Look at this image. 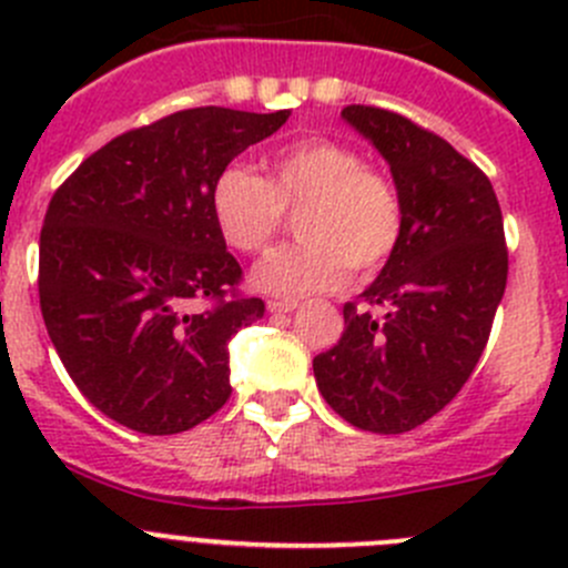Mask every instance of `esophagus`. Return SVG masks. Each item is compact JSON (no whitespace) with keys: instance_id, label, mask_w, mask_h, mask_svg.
Wrapping results in <instances>:
<instances>
[{"instance_id":"1","label":"esophagus","mask_w":568,"mask_h":568,"mask_svg":"<svg viewBox=\"0 0 568 568\" xmlns=\"http://www.w3.org/2000/svg\"><path fill=\"white\" fill-rule=\"evenodd\" d=\"M266 307H268V313L280 316V313H294L296 311V302H277V300H272Z\"/></svg>"}]
</instances>
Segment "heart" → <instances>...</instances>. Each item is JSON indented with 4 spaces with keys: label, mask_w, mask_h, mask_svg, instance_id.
I'll return each instance as SVG.
<instances>
[{
    "label": "heart",
    "mask_w": 568,
    "mask_h": 568,
    "mask_svg": "<svg viewBox=\"0 0 568 568\" xmlns=\"http://www.w3.org/2000/svg\"><path fill=\"white\" fill-rule=\"evenodd\" d=\"M300 211L305 242L263 257L252 285L263 294L296 296L335 291L348 274L379 272L404 236V203L395 183L365 168L363 153L343 142L300 140L266 162V178L231 164L211 186V216L227 247L263 252Z\"/></svg>",
    "instance_id": "b5f03b06"
}]
</instances>
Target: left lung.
I'll return each instance as SVG.
<instances>
[{
  "label": "left lung",
  "instance_id": "left-lung-1",
  "mask_svg": "<svg viewBox=\"0 0 568 568\" xmlns=\"http://www.w3.org/2000/svg\"><path fill=\"white\" fill-rule=\"evenodd\" d=\"M341 118L390 164L404 236L363 305L343 307L346 329L313 374L343 420L404 434L445 409L484 354L508 280L503 214L489 178L434 131L379 106Z\"/></svg>",
  "mask_w": 568,
  "mask_h": 568
}]
</instances>
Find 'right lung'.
Returning a JSON list of instances; mask_svg holds the SVG:
<instances>
[{
  "label": "right lung",
  "instance_id": "obj_1",
  "mask_svg": "<svg viewBox=\"0 0 568 568\" xmlns=\"http://www.w3.org/2000/svg\"><path fill=\"white\" fill-rule=\"evenodd\" d=\"M288 109L197 106L114 136L51 197L45 329L84 398L140 434H181L231 398L227 341L263 316L211 216V186ZM194 301H211L197 312Z\"/></svg>",
  "mask_w": 568,
  "mask_h": 568
}]
</instances>
